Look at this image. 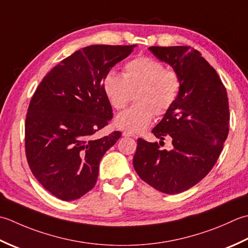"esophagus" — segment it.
<instances>
[{
  "instance_id": "34e87169",
  "label": "esophagus",
  "mask_w": 248,
  "mask_h": 248,
  "mask_svg": "<svg viewBox=\"0 0 248 248\" xmlns=\"http://www.w3.org/2000/svg\"><path fill=\"white\" fill-rule=\"evenodd\" d=\"M123 136H124V137H135V134L129 133V131H124Z\"/></svg>"
}]
</instances>
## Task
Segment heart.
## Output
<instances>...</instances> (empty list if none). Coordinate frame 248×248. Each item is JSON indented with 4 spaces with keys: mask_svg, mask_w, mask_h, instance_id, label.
Listing matches in <instances>:
<instances>
[{
    "mask_svg": "<svg viewBox=\"0 0 248 248\" xmlns=\"http://www.w3.org/2000/svg\"><path fill=\"white\" fill-rule=\"evenodd\" d=\"M103 87L112 107H126L135 93L137 104L115 118V126L129 133H140L148 128L154 114L160 117L168 112L179 97L182 88L180 75L166 69L160 61L138 57L124 65L123 76L109 72Z\"/></svg>",
    "mask_w": 248,
    "mask_h": 248,
    "instance_id": "1",
    "label": "heart"
}]
</instances>
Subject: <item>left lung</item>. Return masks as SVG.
<instances>
[{"label":"left lung","instance_id":"left-lung-1","mask_svg":"<svg viewBox=\"0 0 248 248\" xmlns=\"http://www.w3.org/2000/svg\"><path fill=\"white\" fill-rule=\"evenodd\" d=\"M161 62L180 75L174 105L152 133L160 141L139 138L133 164L145 183L165 194L187 190L204 178L218 159L229 133V103L216 70L187 46L150 47ZM165 138L174 146L161 149Z\"/></svg>","mask_w":248,"mask_h":248}]
</instances>
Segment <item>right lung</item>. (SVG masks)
<instances>
[{
  "instance_id": "1",
  "label": "right lung",
  "mask_w": 248,
  "mask_h": 248,
  "mask_svg": "<svg viewBox=\"0 0 248 248\" xmlns=\"http://www.w3.org/2000/svg\"><path fill=\"white\" fill-rule=\"evenodd\" d=\"M131 46L93 45L78 50L45 76L25 118V155L33 175L64 201L92 189L100 159L121 137L96 138L112 119L105 76L133 51Z\"/></svg>"
}]
</instances>
